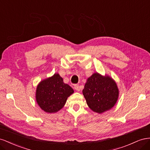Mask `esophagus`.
Masks as SVG:
<instances>
[{
	"mask_svg": "<svg viewBox=\"0 0 150 150\" xmlns=\"http://www.w3.org/2000/svg\"><path fill=\"white\" fill-rule=\"evenodd\" d=\"M74 88L75 89V91H76L77 92H79L80 91V86L79 85H75V86H74Z\"/></svg>",
	"mask_w": 150,
	"mask_h": 150,
	"instance_id": "esophagus-1",
	"label": "esophagus"
}]
</instances>
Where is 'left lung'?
<instances>
[{"label": "left lung", "mask_w": 150, "mask_h": 150, "mask_svg": "<svg viewBox=\"0 0 150 150\" xmlns=\"http://www.w3.org/2000/svg\"><path fill=\"white\" fill-rule=\"evenodd\" d=\"M82 92L88 108L98 114L112 109L119 93L117 85L112 77L97 72L87 79Z\"/></svg>", "instance_id": "1"}]
</instances>
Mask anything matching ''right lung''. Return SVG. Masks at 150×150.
<instances>
[{
	"instance_id": "right-lung-1",
	"label": "right lung",
	"mask_w": 150,
	"mask_h": 150,
	"mask_svg": "<svg viewBox=\"0 0 150 150\" xmlns=\"http://www.w3.org/2000/svg\"><path fill=\"white\" fill-rule=\"evenodd\" d=\"M74 92L69 85L63 82L58 73L41 80L38 84L36 100L40 108L47 113H56L65 105L68 97Z\"/></svg>"
}]
</instances>
